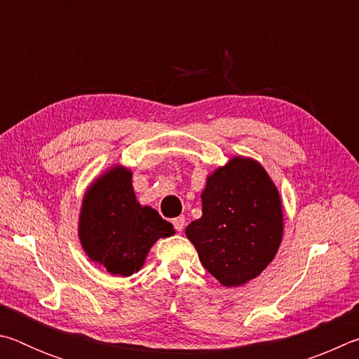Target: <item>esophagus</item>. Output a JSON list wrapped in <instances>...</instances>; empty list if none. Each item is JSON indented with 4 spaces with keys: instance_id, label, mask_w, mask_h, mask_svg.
I'll return each instance as SVG.
<instances>
[{
    "instance_id": "obj_1",
    "label": "esophagus",
    "mask_w": 359,
    "mask_h": 359,
    "mask_svg": "<svg viewBox=\"0 0 359 359\" xmlns=\"http://www.w3.org/2000/svg\"><path fill=\"white\" fill-rule=\"evenodd\" d=\"M172 224H174L175 231H182V229H184V226H185V217L184 215L175 217L174 220H172Z\"/></svg>"
}]
</instances>
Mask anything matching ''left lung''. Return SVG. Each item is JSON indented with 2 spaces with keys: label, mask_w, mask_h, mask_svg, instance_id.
Returning <instances> with one entry per match:
<instances>
[{
  "label": "left lung",
  "mask_w": 359,
  "mask_h": 359,
  "mask_svg": "<svg viewBox=\"0 0 359 359\" xmlns=\"http://www.w3.org/2000/svg\"><path fill=\"white\" fill-rule=\"evenodd\" d=\"M203 217L185 229L203 266L224 287H239L263 272L282 242L278 191L264 168L234 156L208 177Z\"/></svg>",
  "instance_id": "8db88e82"
}]
</instances>
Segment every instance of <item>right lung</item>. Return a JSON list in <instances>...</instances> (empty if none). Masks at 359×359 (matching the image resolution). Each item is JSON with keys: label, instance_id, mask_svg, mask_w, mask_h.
Masks as SVG:
<instances>
[{"label": "right lung", "instance_id": "obj_1", "mask_svg": "<svg viewBox=\"0 0 359 359\" xmlns=\"http://www.w3.org/2000/svg\"><path fill=\"white\" fill-rule=\"evenodd\" d=\"M131 171L115 166L85 193L79 238L88 258L114 276L141 269L150 247L174 234L172 224L149 205L136 201Z\"/></svg>", "mask_w": 359, "mask_h": 359}]
</instances>
